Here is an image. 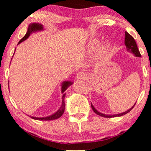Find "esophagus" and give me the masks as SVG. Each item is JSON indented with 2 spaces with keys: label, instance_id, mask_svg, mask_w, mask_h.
I'll use <instances>...</instances> for the list:
<instances>
[{
  "label": "esophagus",
  "instance_id": "obj_1",
  "mask_svg": "<svg viewBox=\"0 0 151 151\" xmlns=\"http://www.w3.org/2000/svg\"><path fill=\"white\" fill-rule=\"evenodd\" d=\"M88 77H89L88 74L84 72H79L77 74V78L78 79H87Z\"/></svg>",
  "mask_w": 151,
  "mask_h": 151
}]
</instances>
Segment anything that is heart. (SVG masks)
Masks as SVG:
<instances>
[{
	"label": "heart",
	"mask_w": 151,
	"mask_h": 151,
	"mask_svg": "<svg viewBox=\"0 0 151 151\" xmlns=\"http://www.w3.org/2000/svg\"><path fill=\"white\" fill-rule=\"evenodd\" d=\"M99 45V42L96 40H91L90 41L88 44V50L89 51H93L96 47H97ZM109 49H110V44L108 42L105 43L103 45H101V47H100L99 52V55L100 57L104 56V55H106L107 52L109 51Z\"/></svg>",
	"instance_id": "heart-1"
}]
</instances>
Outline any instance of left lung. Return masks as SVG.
<instances>
[{
	"label": "left lung",
	"instance_id": "left-lung-1",
	"mask_svg": "<svg viewBox=\"0 0 151 151\" xmlns=\"http://www.w3.org/2000/svg\"><path fill=\"white\" fill-rule=\"evenodd\" d=\"M124 43H125L126 48V50H127V52L132 53L133 55H134V56L137 57V58H141V53H140L139 50H138V47H137L136 42V41H135L134 38H133L132 36L131 35L128 33L127 32H125V40H124ZM135 104H136V103L134 104V105H133L131 108H130L129 110H127L125 112H123V113L118 114H112L111 115V114H105L101 113V112H99V111H97L96 109L94 108V106L92 105V104H91V108H92L93 111L95 112V114H96L97 115L100 116L105 117V118L119 117V116H121L125 115V114L129 113L130 111H131V109L134 107Z\"/></svg>",
	"mask_w": 151,
	"mask_h": 151
}]
</instances>
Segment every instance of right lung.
I'll use <instances>...</instances> for the list:
<instances>
[{"label":"right lung","mask_w":151,"mask_h":151,"mask_svg":"<svg viewBox=\"0 0 151 151\" xmlns=\"http://www.w3.org/2000/svg\"><path fill=\"white\" fill-rule=\"evenodd\" d=\"M44 27L42 24L38 23V22H32L30 23L28 26V28H27V31L26 32L25 35L19 41L18 45L21 43L23 41H25V40H27V38L30 37V35L32 33L34 32H39V31H42L44 30ZM15 53V52H14ZM74 83V81H64L62 83V87H61V92L62 93V104L61 106L60 107V109L57 111L55 113H54L52 115L48 116H45V117H35V116H29L30 118H32V119L35 120H39V121H51V120H55V119H58V118L61 117L62 115L63 114L64 111H65V91L68 89L69 86H70L72 84Z\"/></svg>","instance_id":"add662e5"}]
</instances>
